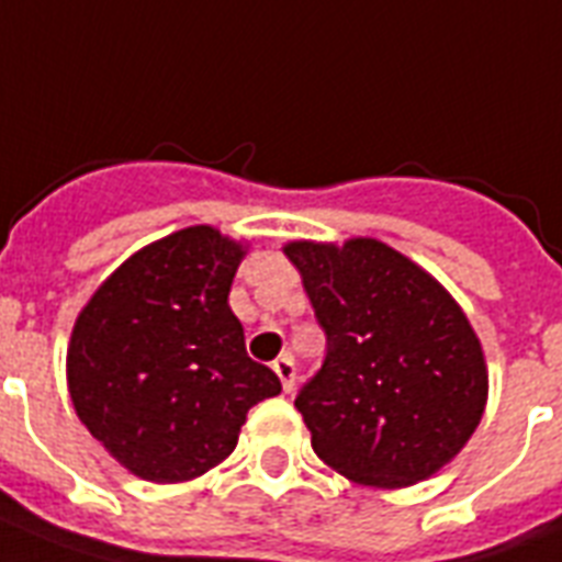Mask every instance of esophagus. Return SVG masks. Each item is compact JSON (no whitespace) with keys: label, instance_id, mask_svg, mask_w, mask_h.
I'll list each match as a JSON object with an SVG mask.
<instances>
[{"label":"esophagus","instance_id":"34e87169","mask_svg":"<svg viewBox=\"0 0 562 562\" xmlns=\"http://www.w3.org/2000/svg\"><path fill=\"white\" fill-rule=\"evenodd\" d=\"M273 372H277V375H280L282 390H285V392L294 390L296 367H294V358H291V355H280V358L273 360Z\"/></svg>","mask_w":562,"mask_h":562}]
</instances>
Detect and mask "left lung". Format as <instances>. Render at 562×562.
Returning <instances> with one entry per match:
<instances>
[{
	"label": "left lung",
	"instance_id": "left-lung-1",
	"mask_svg": "<svg viewBox=\"0 0 562 562\" xmlns=\"http://www.w3.org/2000/svg\"><path fill=\"white\" fill-rule=\"evenodd\" d=\"M326 358L296 395L314 453L358 485L404 487L482 422L485 355L453 296L378 239L289 241Z\"/></svg>",
	"mask_w": 562,
	"mask_h": 562
}]
</instances>
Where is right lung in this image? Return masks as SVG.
<instances>
[{"label": "right lung", "mask_w": 562, "mask_h": 562, "mask_svg": "<svg viewBox=\"0 0 562 562\" xmlns=\"http://www.w3.org/2000/svg\"><path fill=\"white\" fill-rule=\"evenodd\" d=\"M241 257L216 227H184L132 254L77 317L71 404L135 476H202L234 453L248 409L280 395L227 305Z\"/></svg>", "instance_id": "obj_1"}]
</instances>
